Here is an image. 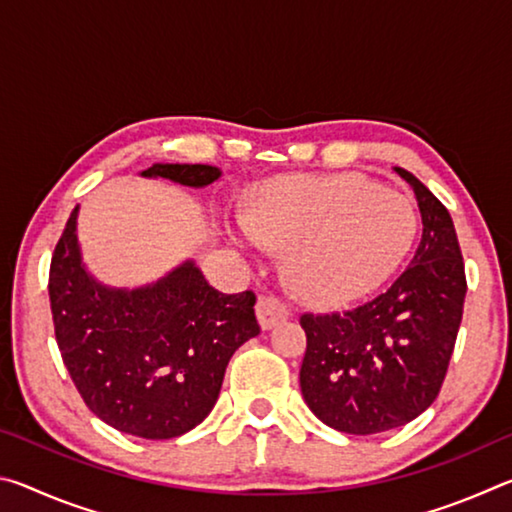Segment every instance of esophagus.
Wrapping results in <instances>:
<instances>
[{
	"mask_svg": "<svg viewBox=\"0 0 512 512\" xmlns=\"http://www.w3.org/2000/svg\"><path fill=\"white\" fill-rule=\"evenodd\" d=\"M255 311H257L259 327H262V329H271V327H275L277 323H280V320H284V318L289 316L287 307H284L282 302L277 300V298H273V296H262V298H259Z\"/></svg>",
	"mask_w": 512,
	"mask_h": 512,
	"instance_id": "1",
	"label": "esophagus"
}]
</instances>
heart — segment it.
<instances>
[{
    "label": "heart",
    "mask_w": 512,
    "mask_h": 512,
    "mask_svg": "<svg viewBox=\"0 0 512 512\" xmlns=\"http://www.w3.org/2000/svg\"><path fill=\"white\" fill-rule=\"evenodd\" d=\"M415 232L418 212L409 196L361 173H329L266 185L237 239L246 248L291 250L296 291L334 307L381 287L409 255Z\"/></svg>",
    "instance_id": "b5f03b06"
}]
</instances>
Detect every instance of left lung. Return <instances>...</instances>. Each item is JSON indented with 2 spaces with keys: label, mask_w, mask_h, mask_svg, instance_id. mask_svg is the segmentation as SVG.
Listing matches in <instances>:
<instances>
[{
  "label": "left lung",
  "mask_w": 512,
  "mask_h": 512,
  "mask_svg": "<svg viewBox=\"0 0 512 512\" xmlns=\"http://www.w3.org/2000/svg\"><path fill=\"white\" fill-rule=\"evenodd\" d=\"M422 216L411 266L391 289L345 314H305L300 388L336 431L372 436L404 427L436 400L465 302V266L447 207L406 169Z\"/></svg>",
  "instance_id": "1"
}]
</instances>
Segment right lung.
<instances>
[{"instance_id":"add662e5","label":"right lung","mask_w":512,"mask_h":512,"mask_svg":"<svg viewBox=\"0 0 512 512\" xmlns=\"http://www.w3.org/2000/svg\"><path fill=\"white\" fill-rule=\"evenodd\" d=\"M201 189L223 176L212 164L140 171ZM76 205L51 257L49 300L63 361L88 409L110 427L169 440L201 424L219 400L232 354L259 334L255 293L228 296L194 259L142 287H110L90 273Z\"/></svg>"}]
</instances>
